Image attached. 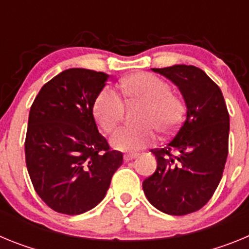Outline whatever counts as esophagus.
<instances>
[{
	"label": "esophagus",
	"instance_id": "obj_1",
	"mask_svg": "<svg viewBox=\"0 0 249 249\" xmlns=\"http://www.w3.org/2000/svg\"><path fill=\"white\" fill-rule=\"evenodd\" d=\"M137 157V155H136V153H128V155H124V160H126V162H129V160H133V158H136Z\"/></svg>",
	"mask_w": 249,
	"mask_h": 249
}]
</instances>
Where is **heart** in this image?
Returning <instances> with one entry per match:
<instances>
[{"instance_id": "heart-1", "label": "heart", "mask_w": 249, "mask_h": 249, "mask_svg": "<svg viewBox=\"0 0 249 249\" xmlns=\"http://www.w3.org/2000/svg\"><path fill=\"white\" fill-rule=\"evenodd\" d=\"M123 94L144 103L138 116L140 126H123L114 132L111 143L121 151H138L156 140V128L162 133L175 131L183 114L181 100L171 93L166 81L152 73H136L121 82ZM124 102L117 89L107 86L93 105L94 118L106 132H112L122 121Z\"/></svg>"}]
</instances>
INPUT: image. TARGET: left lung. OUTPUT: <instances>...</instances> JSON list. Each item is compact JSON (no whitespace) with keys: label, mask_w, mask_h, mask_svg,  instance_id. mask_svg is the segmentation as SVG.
Returning a JSON list of instances; mask_svg holds the SVG:
<instances>
[{"label":"left lung","mask_w":249,"mask_h":249,"mask_svg":"<svg viewBox=\"0 0 249 249\" xmlns=\"http://www.w3.org/2000/svg\"><path fill=\"white\" fill-rule=\"evenodd\" d=\"M152 71L179 89L187 114L172 140L163 148L152 149L157 169L142 186L149 203L160 212L184 215L201 210L221 182L228 156L230 114L221 89L201 68L175 65Z\"/></svg>","instance_id":"8db88e82"}]
</instances>
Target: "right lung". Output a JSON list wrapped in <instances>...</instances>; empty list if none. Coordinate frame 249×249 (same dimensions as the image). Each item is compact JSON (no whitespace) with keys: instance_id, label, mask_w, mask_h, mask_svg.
<instances>
[{"instance_id":"1","label":"right lung","mask_w":249,"mask_h":249,"mask_svg":"<svg viewBox=\"0 0 249 249\" xmlns=\"http://www.w3.org/2000/svg\"><path fill=\"white\" fill-rule=\"evenodd\" d=\"M108 74L70 68L35 98L25 141L26 166L37 195L63 214H81L105 198L123 162L98 132L93 105Z\"/></svg>"}]
</instances>
